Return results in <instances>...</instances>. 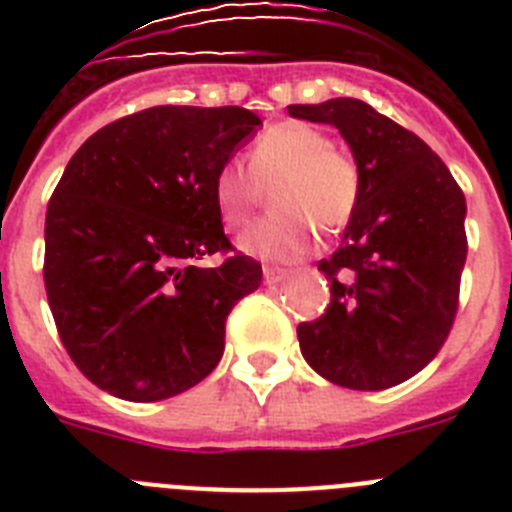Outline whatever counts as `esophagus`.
I'll return each instance as SVG.
<instances>
[{
    "label": "esophagus",
    "mask_w": 512,
    "mask_h": 512,
    "mask_svg": "<svg viewBox=\"0 0 512 512\" xmlns=\"http://www.w3.org/2000/svg\"><path fill=\"white\" fill-rule=\"evenodd\" d=\"M289 271L282 269V266H264V282L266 284H279Z\"/></svg>",
    "instance_id": "34e87169"
}]
</instances>
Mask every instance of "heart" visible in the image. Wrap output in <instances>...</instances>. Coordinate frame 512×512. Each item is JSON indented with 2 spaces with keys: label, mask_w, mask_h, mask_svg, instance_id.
Listing matches in <instances>:
<instances>
[{
  "label": "heart",
  "mask_w": 512,
  "mask_h": 512,
  "mask_svg": "<svg viewBox=\"0 0 512 512\" xmlns=\"http://www.w3.org/2000/svg\"><path fill=\"white\" fill-rule=\"evenodd\" d=\"M266 189L271 212L241 235L238 246L259 259H300L315 230L333 235L351 223L361 200V169L323 130L279 122L253 143L246 169L228 161L212 176V202L225 228L241 230Z\"/></svg>",
  "instance_id": "obj_1"
}]
</instances>
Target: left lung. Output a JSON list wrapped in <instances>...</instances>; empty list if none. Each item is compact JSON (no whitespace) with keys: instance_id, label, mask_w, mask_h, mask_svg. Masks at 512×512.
Wrapping results in <instances>:
<instances>
[{"instance_id":"1","label":"left lung","mask_w":512,"mask_h":512,"mask_svg":"<svg viewBox=\"0 0 512 512\" xmlns=\"http://www.w3.org/2000/svg\"><path fill=\"white\" fill-rule=\"evenodd\" d=\"M336 125L361 169L343 243L318 269L330 305L297 325L302 356L348 390H387L418 374L449 338L467 261L464 192L415 133L354 97L289 104Z\"/></svg>"}]
</instances>
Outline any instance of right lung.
<instances>
[{
    "label": "right lung",
    "mask_w": 512,
    "mask_h": 512,
    "mask_svg": "<svg viewBox=\"0 0 512 512\" xmlns=\"http://www.w3.org/2000/svg\"><path fill=\"white\" fill-rule=\"evenodd\" d=\"M261 120L243 107H148L71 156L45 212V295L79 372L156 402L217 366L225 320L261 284L212 202V176ZM220 252L224 264L196 261Z\"/></svg>",
    "instance_id": "obj_1"
}]
</instances>
